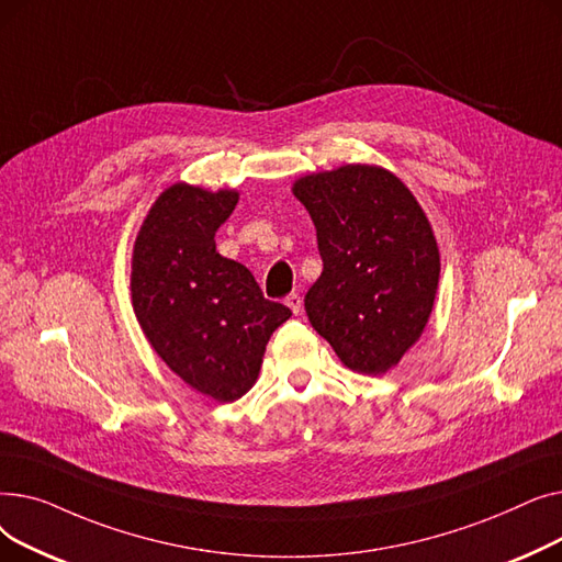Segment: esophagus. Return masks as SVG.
Wrapping results in <instances>:
<instances>
[{
    "label": "esophagus",
    "instance_id": "34e87169",
    "mask_svg": "<svg viewBox=\"0 0 562 562\" xmlns=\"http://www.w3.org/2000/svg\"><path fill=\"white\" fill-rule=\"evenodd\" d=\"M284 303H286V307H289L293 314H301V310H303V299H301V293H289Z\"/></svg>",
    "mask_w": 562,
    "mask_h": 562
}]
</instances>
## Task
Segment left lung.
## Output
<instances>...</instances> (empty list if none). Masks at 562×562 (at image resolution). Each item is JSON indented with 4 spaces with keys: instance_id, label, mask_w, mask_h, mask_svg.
I'll return each instance as SVG.
<instances>
[{
    "instance_id": "1",
    "label": "left lung",
    "mask_w": 562,
    "mask_h": 562,
    "mask_svg": "<svg viewBox=\"0 0 562 562\" xmlns=\"http://www.w3.org/2000/svg\"><path fill=\"white\" fill-rule=\"evenodd\" d=\"M310 212L323 271L305 296L312 328L344 367L394 369L430 318L439 248L417 198L375 164H346L291 187Z\"/></svg>"
}]
</instances>
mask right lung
Returning a JSON list of instances; mask_svg holds the SVG:
<instances>
[{
    "label": "right lung",
    "instance_id": "right-lung-1",
    "mask_svg": "<svg viewBox=\"0 0 562 562\" xmlns=\"http://www.w3.org/2000/svg\"><path fill=\"white\" fill-rule=\"evenodd\" d=\"M239 191L175 182L143 218L132 250V307L166 367L218 403L241 398L266 344L291 316L266 301L244 263L216 250Z\"/></svg>",
    "mask_w": 562,
    "mask_h": 562
}]
</instances>
